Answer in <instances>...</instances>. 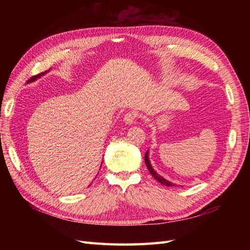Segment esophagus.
Wrapping results in <instances>:
<instances>
[{"label": "esophagus", "instance_id": "esophagus-1", "mask_svg": "<svg viewBox=\"0 0 250 250\" xmlns=\"http://www.w3.org/2000/svg\"><path fill=\"white\" fill-rule=\"evenodd\" d=\"M139 117V115H138V112L137 111H133V110H131V111H128V112H126L125 113V116H124V121H125V123L126 124H132L135 120H137V118Z\"/></svg>", "mask_w": 250, "mask_h": 250}]
</instances>
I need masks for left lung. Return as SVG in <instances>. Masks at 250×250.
<instances>
[{
	"instance_id": "left-lung-1",
	"label": "left lung",
	"mask_w": 250,
	"mask_h": 250,
	"mask_svg": "<svg viewBox=\"0 0 250 250\" xmlns=\"http://www.w3.org/2000/svg\"><path fill=\"white\" fill-rule=\"evenodd\" d=\"M145 163H146V166H147V168H148V170H149V172H150V174L151 175H152L158 183L160 184H162V185H164V186H167V187H172V186H175L174 184H172V183H170V181H168V180H166L164 177H162L161 175H158V174L152 169V167H151V165H150V162H149V158H148V151L147 152L145 153Z\"/></svg>"
}]
</instances>
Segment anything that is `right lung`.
Returning <instances> with one entry per match:
<instances>
[{
	"label": "right lung",
	"mask_w": 250,
	"mask_h": 250,
	"mask_svg": "<svg viewBox=\"0 0 250 250\" xmlns=\"http://www.w3.org/2000/svg\"><path fill=\"white\" fill-rule=\"evenodd\" d=\"M44 73H47V71L46 72H42V73H40V74H37V75H35V76H32L31 78H30L28 81H27V83H29V82H32V81H34L36 78H39V77H41L42 75H43Z\"/></svg>",
	"instance_id": "right-lung-1"
}]
</instances>
